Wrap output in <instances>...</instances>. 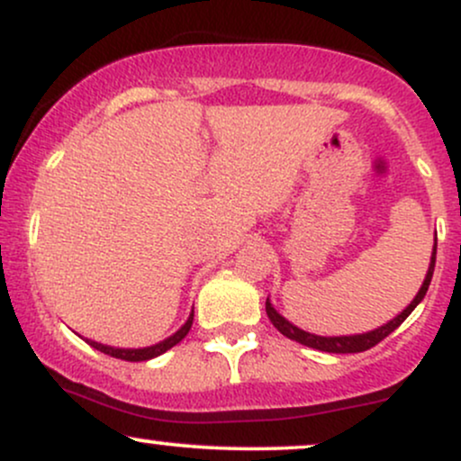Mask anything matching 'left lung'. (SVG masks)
<instances>
[{"instance_id": "obj_1", "label": "left lung", "mask_w": 461, "mask_h": 461, "mask_svg": "<svg viewBox=\"0 0 461 461\" xmlns=\"http://www.w3.org/2000/svg\"><path fill=\"white\" fill-rule=\"evenodd\" d=\"M436 247L438 242L433 245V253H431V262H429V268H427V275H425V282H422L420 290H418V294L414 297L407 308L401 312L399 316H394L393 321H388L385 325L377 327V330L373 331H366V333H356V336H316V333H310V331H303L299 330L297 325H293L290 321H285L282 314H279L277 310L273 308L271 301L267 299V314L268 319L275 327H277L279 333H284L285 338H290V340L299 342V345H305V347H312L316 348V351H325V353H362V351H368L370 347L379 345V342L384 340L385 336H390L396 327L403 322L407 316L414 312V308L418 303H420L422 299H425L427 290H429V284H431V277H433V268H436Z\"/></svg>"}]
</instances>
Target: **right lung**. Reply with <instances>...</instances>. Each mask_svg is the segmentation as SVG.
I'll list each match as a JSON object with an SVG mask.
<instances>
[{"label":"right lung","instance_id":"add662e5","mask_svg":"<svg viewBox=\"0 0 461 461\" xmlns=\"http://www.w3.org/2000/svg\"><path fill=\"white\" fill-rule=\"evenodd\" d=\"M193 316H194V310L190 312L188 321L184 322L179 330L173 333V336L164 338V340L158 342V345H151V347H142V348H119V347H108V345H102V342H95V340H88L86 342L91 345L93 348H97V351L105 353V356L110 357H116V359H125V362H145V359H151V357H158L162 356V353H167L168 348L176 347L177 342H182L184 338H186V333L190 331V327H193Z\"/></svg>","mask_w":461,"mask_h":461}]
</instances>
